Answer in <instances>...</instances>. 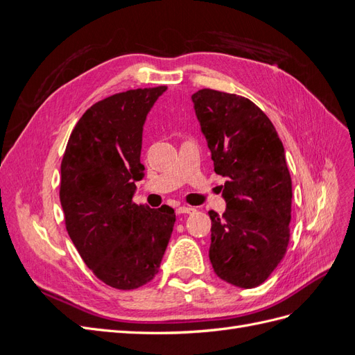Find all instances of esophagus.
Returning a JSON list of instances; mask_svg holds the SVG:
<instances>
[{
    "mask_svg": "<svg viewBox=\"0 0 355 355\" xmlns=\"http://www.w3.org/2000/svg\"><path fill=\"white\" fill-rule=\"evenodd\" d=\"M194 211H196V209L191 207V206H182V207L176 209L178 214H187V213H194Z\"/></svg>",
    "mask_w": 355,
    "mask_h": 355,
    "instance_id": "1",
    "label": "esophagus"
}]
</instances>
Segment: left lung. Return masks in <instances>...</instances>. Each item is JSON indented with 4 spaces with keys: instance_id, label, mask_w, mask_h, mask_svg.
Listing matches in <instances>:
<instances>
[{
    "instance_id": "8db88e82",
    "label": "left lung",
    "mask_w": 355,
    "mask_h": 355,
    "mask_svg": "<svg viewBox=\"0 0 355 355\" xmlns=\"http://www.w3.org/2000/svg\"><path fill=\"white\" fill-rule=\"evenodd\" d=\"M220 187L223 216L210 210L209 257L220 280L241 288L262 284L288 244L292 179L272 123L243 96L198 90L191 96Z\"/></svg>"
}]
</instances>
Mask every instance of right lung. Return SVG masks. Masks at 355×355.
<instances>
[{"label": "right lung", "mask_w": 355, "mask_h": 355, "mask_svg": "<svg viewBox=\"0 0 355 355\" xmlns=\"http://www.w3.org/2000/svg\"><path fill=\"white\" fill-rule=\"evenodd\" d=\"M166 85L110 96L84 112L60 166V204L69 237L94 275L132 290L159 270L176 222L168 206L133 202L144 125Z\"/></svg>", "instance_id": "right-lung-1"}]
</instances>
